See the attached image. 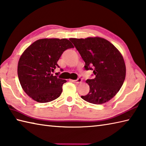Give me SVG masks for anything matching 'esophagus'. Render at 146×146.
I'll list each match as a JSON object with an SVG mask.
<instances>
[{
    "instance_id": "obj_1",
    "label": "esophagus",
    "mask_w": 146,
    "mask_h": 146,
    "mask_svg": "<svg viewBox=\"0 0 146 146\" xmlns=\"http://www.w3.org/2000/svg\"><path fill=\"white\" fill-rule=\"evenodd\" d=\"M76 83V84H79V83H81L82 82V79L81 78V77H78L76 80H74V81H72Z\"/></svg>"
}]
</instances>
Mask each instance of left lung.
Masks as SVG:
<instances>
[{"label":"left lung","instance_id":"1","mask_svg":"<svg viewBox=\"0 0 146 146\" xmlns=\"http://www.w3.org/2000/svg\"><path fill=\"white\" fill-rule=\"evenodd\" d=\"M69 40L84 61V69L93 70L95 76L93 79L86 80L90 92L81 98L96 105L108 102L120 90L125 78L126 67L122 55L113 44L104 38Z\"/></svg>","mask_w":146,"mask_h":146}]
</instances>
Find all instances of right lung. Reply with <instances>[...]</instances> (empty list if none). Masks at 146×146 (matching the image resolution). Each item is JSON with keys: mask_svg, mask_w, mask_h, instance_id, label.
Returning a JSON list of instances; mask_svg holds the SVG:
<instances>
[{"mask_svg": "<svg viewBox=\"0 0 146 146\" xmlns=\"http://www.w3.org/2000/svg\"><path fill=\"white\" fill-rule=\"evenodd\" d=\"M74 48L63 38L40 39L28 46L21 56L17 75L24 91L39 103L52 102L60 96L64 79L53 76L57 62L67 49Z\"/></svg>", "mask_w": 146, "mask_h": 146, "instance_id": "1", "label": "right lung"}]
</instances>
